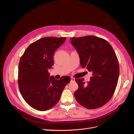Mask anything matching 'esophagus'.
Wrapping results in <instances>:
<instances>
[{"instance_id": "34e87169", "label": "esophagus", "mask_w": 134, "mask_h": 134, "mask_svg": "<svg viewBox=\"0 0 134 134\" xmlns=\"http://www.w3.org/2000/svg\"><path fill=\"white\" fill-rule=\"evenodd\" d=\"M71 82L75 81V78L74 77H71Z\"/></svg>"}]
</instances>
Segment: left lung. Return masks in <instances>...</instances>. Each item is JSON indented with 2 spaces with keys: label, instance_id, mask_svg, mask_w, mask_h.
<instances>
[{
  "label": "left lung",
  "instance_id": "obj_1",
  "mask_svg": "<svg viewBox=\"0 0 134 134\" xmlns=\"http://www.w3.org/2000/svg\"><path fill=\"white\" fill-rule=\"evenodd\" d=\"M82 68L92 72L90 81L75 79L78 85L74 96L78 103L94 109L105 104L115 92L120 74L119 61L111 45L105 39L93 36L71 38Z\"/></svg>",
  "mask_w": 134,
  "mask_h": 134
}]
</instances>
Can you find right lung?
<instances>
[{
    "instance_id": "right-lung-1",
    "label": "right lung",
    "mask_w": 134,
    "mask_h": 134,
    "mask_svg": "<svg viewBox=\"0 0 134 134\" xmlns=\"http://www.w3.org/2000/svg\"><path fill=\"white\" fill-rule=\"evenodd\" d=\"M66 39L44 37L38 39L28 46L20 58L19 89L26 103L38 110L45 111L56 105L71 80L69 76L57 80L53 76H50L48 72L54 64V51Z\"/></svg>"
}]
</instances>
